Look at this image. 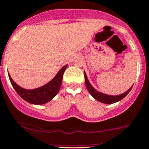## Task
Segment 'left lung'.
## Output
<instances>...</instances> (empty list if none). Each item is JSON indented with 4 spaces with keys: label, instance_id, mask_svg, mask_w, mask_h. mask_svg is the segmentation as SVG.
<instances>
[{
    "label": "left lung",
    "instance_id": "1",
    "mask_svg": "<svg viewBox=\"0 0 149 149\" xmlns=\"http://www.w3.org/2000/svg\"><path fill=\"white\" fill-rule=\"evenodd\" d=\"M84 75H85V85H86V88L88 89V92L90 93L91 95L95 98V100H97L98 101L101 103H104V104H114V103L117 102V101H121L122 99L125 98L128 93H129L130 91H131L132 89V86L130 88L129 90L125 92L124 93L121 94V95H107V94H104L102 93L101 92H98V91L95 89L92 85H91L90 83L89 80L88 79V77H87L86 73L84 72Z\"/></svg>",
    "mask_w": 149,
    "mask_h": 149
}]
</instances>
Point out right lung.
I'll return each instance as SVG.
<instances>
[{
	"instance_id": "right-lung-1",
	"label": "right lung",
	"mask_w": 149,
	"mask_h": 149,
	"mask_svg": "<svg viewBox=\"0 0 149 149\" xmlns=\"http://www.w3.org/2000/svg\"><path fill=\"white\" fill-rule=\"evenodd\" d=\"M67 67V65L63 67L57 73V74L47 84L32 90L24 89L20 87L13 80L9 74H8V77L14 90L17 91L22 98L32 104L41 105L48 103L57 95L61 88L63 74Z\"/></svg>"
}]
</instances>
